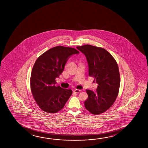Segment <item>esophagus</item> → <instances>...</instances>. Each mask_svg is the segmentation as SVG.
Listing matches in <instances>:
<instances>
[{
	"mask_svg": "<svg viewBox=\"0 0 148 148\" xmlns=\"http://www.w3.org/2000/svg\"><path fill=\"white\" fill-rule=\"evenodd\" d=\"M80 90L77 89H76L74 90V92L76 93H79V92H80Z\"/></svg>",
	"mask_w": 148,
	"mask_h": 148,
	"instance_id": "34e87169",
	"label": "esophagus"
}]
</instances>
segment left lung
I'll use <instances>...</instances> for the list:
<instances>
[{
	"label": "left lung",
	"instance_id": "1",
	"mask_svg": "<svg viewBox=\"0 0 148 148\" xmlns=\"http://www.w3.org/2000/svg\"><path fill=\"white\" fill-rule=\"evenodd\" d=\"M76 48L86 57L89 75L97 84L95 91L86 90L88 97L85 101V108L93 114H102L112 106L118 95L120 77L118 64L102 47L85 45Z\"/></svg>",
	"mask_w": 148,
	"mask_h": 148
}]
</instances>
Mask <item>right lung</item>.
<instances>
[{"label": "right lung", "mask_w": 148, "mask_h": 148, "mask_svg": "<svg viewBox=\"0 0 148 148\" xmlns=\"http://www.w3.org/2000/svg\"><path fill=\"white\" fill-rule=\"evenodd\" d=\"M79 51L72 47L58 46L46 51L36 59L32 70L30 87L39 107L47 113H56L62 109L72 91L56 86L55 78L64 70L69 58Z\"/></svg>", "instance_id": "obj_1"}]
</instances>
